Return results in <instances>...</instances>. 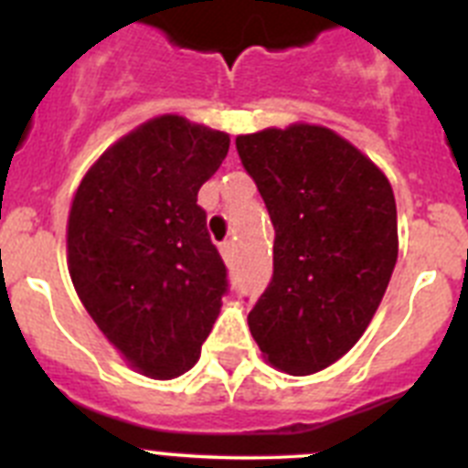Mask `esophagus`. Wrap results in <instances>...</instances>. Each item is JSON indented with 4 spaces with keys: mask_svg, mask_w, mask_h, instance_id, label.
<instances>
[{
    "mask_svg": "<svg viewBox=\"0 0 468 468\" xmlns=\"http://www.w3.org/2000/svg\"><path fill=\"white\" fill-rule=\"evenodd\" d=\"M234 241H231V239H227V241H222L220 243V253H222V258L227 260V262H229L231 258H234Z\"/></svg>",
    "mask_w": 468,
    "mask_h": 468,
    "instance_id": "1",
    "label": "esophagus"
}]
</instances>
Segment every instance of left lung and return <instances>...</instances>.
Instances as JSON below:
<instances>
[{"instance_id": "1", "label": "left lung", "mask_w": 468, "mask_h": 468, "mask_svg": "<svg viewBox=\"0 0 468 468\" xmlns=\"http://www.w3.org/2000/svg\"><path fill=\"white\" fill-rule=\"evenodd\" d=\"M237 152L274 225V274L248 325L264 358L312 375L356 345L399 258L391 185L321 126L239 135Z\"/></svg>"}]
</instances>
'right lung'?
Segmentation results:
<instances>
[{
    "mask_svg": "<svg viewBox=\"0 0 468 468\" xmlns=\"http://www.w3.org/2000/svg\"><path fill=\"white\" fill-rule=\"evenodd\" d=\"M227 150V133L166 114L110 147L74 194V288L107 340L150 378L197 363L229 291L197 204Z\"/></svg>",
    "mask_w": 468,
    "mask_h": 468,
    "instance_id": "obj_1",
    "label": "right lung"
}]
</instances>
